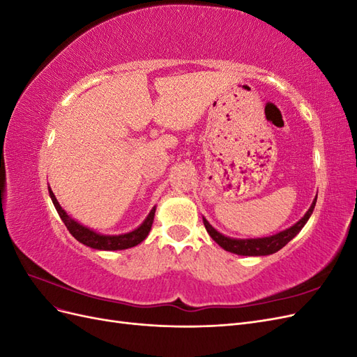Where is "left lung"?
I'll list each match as a JSON object with an SVG mask.
<instances>
[{"label": "left lung", "instance_id": "obj_1", "mask_svg": "<svg viewBox=\"0 0 357 357\" xmlns=\"http://www.w3.org/2000/svg\"><path fill=\"white\" fill-rule=\"evenodd\" d=\"M316 201H317V195H316L314 201H312L308 211L304 214V218L299 219L294 226H290V228L278 232V234L262 236V238H245V240L231 238V236H226V235L220 234L218 229H214L205 218H202V220L205 225V229H207L211 238L218 243L223 248V250L240 255V256H266V255H273V253L278 252L280 248H283L290 240L295 238V236L299 234V231L304 228L308 219L311 218L312 210H314V207H316Z\"/></svg>", "mask_w": 357, "mask_h": 357}]
</instances>
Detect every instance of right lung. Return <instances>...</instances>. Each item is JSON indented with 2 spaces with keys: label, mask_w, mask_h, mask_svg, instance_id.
<instances>
[{
  "label": "right lung",
  "mask_w": 357,
  "mask_h": 357,
  "mask_svg": "<svg viewBox=\"0 0 357 357\" xmlns=\"http://www.w3.org/2000/svg\"><path fill=\"white\" fill-rule=\"evenodd\" d=\"M49 195L52 198L53 205H55L59 218L62 219L63 223H66L67 229L70 231V234L74 236V238L91 248H96V250H125V248H131L134 245H138L142 241H144L150 229H152L156 205L152 210H150L144 222L134 231L126 232V234H119V235H104L100 232H95L93 229L88 228V226H83L77 220L70 218L67 211L59 205L55 193L52 192L50 186H49Z\"/></svg>",
  "instance_id": "1"
}]
</instances>
